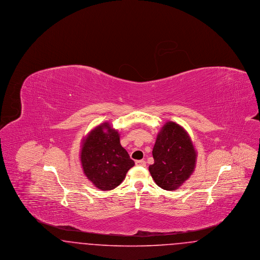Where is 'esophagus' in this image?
Returning <instances> with one entry per match:
<instances>
[{"label": "esophagus", "instance_id": "1", "mask_svg": "<svg viewBox=\"0 0 260 260\" xmlns=\"http://www.w3.org/2000/svg\"><path fill=\"white\" fill-rule=\"evenodd\" d=\"M136 165L138 167H146V161L144 160H139V161H136Z\"/></svg>", "mask_w": 260, "mask_h": 260}]
</instances>
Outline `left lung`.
Wrapping results in <instances>:
<instances>
[{
    "instance_id": "obj_1",
    "label": "left lung",
    "mask_w": 260,
    "mask_h": 260,
    "mask_svg": "<svg viewBox=\"0 0 260 260\" xmlns=\"http://www.w3.org/2000/svg\"><path fill=\"white\" fill-rule=\"evenodd\" d=\"M152 154L154 164L149 166V172L156 184L168 191L182 185L196 167L197 152L190 136L172 121L161 127Z\"/></svg>"
}]
</instances>
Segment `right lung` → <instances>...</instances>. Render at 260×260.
<instances>
[{"label":"right lung","instance_id":"right-lung-1","mask_svg":"<svg viewBox=\"0 0 260 260\" xmlns=\"http://www.w3.org/2000/svg\"><path fill=\"white\" fill-rule=\"evenodd\" d=\"M80 156L87 179L103 191L120 185L135 166L120 143L119 133L109 123L99 124L83 139Z\"/></svg>","mask_w":260,"mask_h":260}]
</instances>
